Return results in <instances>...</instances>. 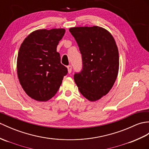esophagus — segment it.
<instances>
[{"instance_id":"esophagus-1","label":"esophagus","mask_w":149,"mask_h":149,"mask_svg":"<svg viewBox=\"0 0 149 149\" xmlns=\"http://www.w3.org/2000/svg\"><path fill=\"white\" fill-rule=\"evenodd\" d=\"M67 68H68V73H71V72H72V66H71V65H68V66H67Z\"/></svg>"}]
</instances>
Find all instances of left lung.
<instances>
[{
	"mask_svg": "<svg viewBox=\"0 0 149 149\" xmlns=\"http://www.w3.org/2000/svg\"><path fill=\"white\" fill-rule=\"evenodd\" d=\"M69 31L82 55V68L74 74L75 82L86 99L96 101L110 91L118 74L116 41L109 31L97 26L73 27Z\"/></svg>",
	"mask_w": 149,
	"mask_h": 149,
	"instance_id": "left-lung-1",
	"label": "left lung"
}]
</instances>
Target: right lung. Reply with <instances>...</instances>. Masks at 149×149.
Instances as JSON below:
<instances>
[{
  "instance_id": "add662e5",
  "label": "right lung",
  "mask_w": 149,
  "mask_h": 149,
  "mask_svg": "<svg viewBox=\"0 0 149 149\" xmlns=\"http://www.w3.org/2000/svg\"><path fill=\"white\" fill-rule=\"evenodd\" d=\"M65 32L63 29L36 30L19 47L17 58L19 81L26 94L37 101L46 102L54 96L68 73L56 51Z\"/></svg>"
}]
</instances>
